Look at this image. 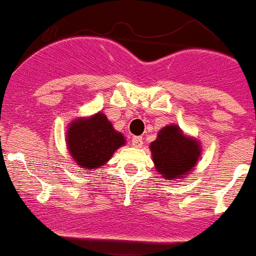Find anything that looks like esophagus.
I'll return each mask as SVG.
<instances>
[{
  "label": "esophagus",
  "instance_id": "1",
  "mask_svg": "<svg viewBox=\"0 0 256 256\" xmlns=\"http://www.w3.org/2000/svg\"><path fill=\"white\" fill-rule=\"evenodd\" d=\"M132 144L135 148H140L143 146V139H142V136H134L132 139Z\"/></svg>",
  "mask_w": 256,
  "mask_h": 256
}]
</instances>
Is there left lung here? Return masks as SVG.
Returning <instances> with one entry per match:
<instances>
[{
  "mask_svg": "<svg viewBox=\"0 0 256 256\" xmlns=\"http://www.w3.org/2000/svg\"><path fill=\"white\" fill-rule=\"evenodd\" d=\"M156 170L169 181H180L196 165L200 146L194 138L186 136L177 124L165 126L158 139L150 146Z\"/></svg>",
  "mask_w": 256,
  "mask_h": 256,
  "instance_id": "1",
  "label": "left lung"
}]
</instances>
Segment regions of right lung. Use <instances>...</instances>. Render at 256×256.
Segmentation results:
<instances>
[{"instance_id":"right-lung-1","label":"right lung","mask_w":256,"mask_h":256,"mask_svg":"<svg viewBox=\"0 0 256 256\" xmlns=\"http://www.w3.org/2000/svg\"><path fill=\"white\" fill-rule=\"evenodd\" d=\"M66 143L75 164L86 170H98L124 144V138L113 128L106 116L98 112L68 124Z\"/></svg>"}]
</instances>
